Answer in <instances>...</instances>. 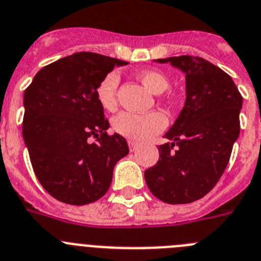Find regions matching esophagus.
Returning a JSON list of instances; mask_svg holds the SVG:
<instances>
[{"label": "esophagus", "mask_w": 261, "mask_h": 261, "mask_svg": "<svg viewBox=\"0 0 261 261\" xmlns=\"http://www.w3.org/2000/svg\"><path fill=\"white\" fill-rule=\"evenodd\" d=\"M138 146H139V144H138L137 142H134V140H128V147H130L131 152H134V151H137Z\"/></svg>", "instance_id": "esophagus-1"}]
</instances>
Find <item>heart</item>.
I'll use <instances>...</instances> for the list:
<instances>
[{
	"mask_svg": "<svg viewBox=\"0 0 261 261\" xmlns=\"http://www.w3.org/2000/svg\"><path fill=\"white\" fill-rule=\"evenodd\" d=\"M138 77L144 87L151 90L153 94H162L169 88L168 76L156 69H146L139 72ZM118 85H119V74L117 72H109L97 85V99L106 110H114L117 106ZM165 126H167V118L160 112H151L147 114L122 112L113 119V128L115 133L137 142L149 139L164 130Z\"/></svg>",
	"mask_w": 261,
	"mask_h": 261,
	"instance_id": "heart-1",
	"label": "heart"
}]
</instances>
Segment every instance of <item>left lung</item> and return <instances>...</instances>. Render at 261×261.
<instances>
[{
    "label": "left lung",
    "instance_id": "1",
    "mask_svg": "<svg viewBox=\"0 0 261 261\" xmlns=\"http://www.w3.org/2000/svg\"><path fill=\"white\" fill-rule=\"evenodd\" d=\"M153 62L185 74V102L144 178L163 202L190 203L209 193L225 172L239 137L243 98L232 79L205 59L184 55Z\"/></svg>",
    "mask_w": 261,
    "mask_h": 261
}]
</instances>
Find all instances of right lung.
<instances>
[{"label":"right lung","instance_id":"obj_1","mask_svg":"<svg viewBox=\"0 0 261 261\" xmlns=\"http://www.w3.org/2000/svg\"><path fill=\"white\" fill-rule=\"evenodd\" d=\"M127 64L77 52L42 68L24 90V144L36 177L54 198L80 206L109 190L128 146L119 134H106L109 122L96 88L115 67Z\"/></svg>","mask_w":261,"mask_h":261}]
</instances>
